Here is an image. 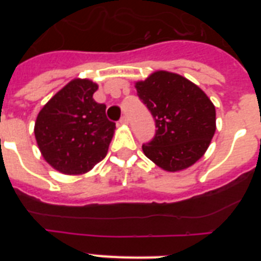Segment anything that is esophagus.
<instances>
[{
  "label": "esophagus",
  "mask_w": 261,
  "mask_h": 261,
  "mask_svg": "<svg viewBox=\"0 0 261 261\" xmlns=\"http://www.w3.org/2000/svg\"><path fill=\"white\" fill-rule=\"evenodd\" d=\"M129 123V120H128V117L126 116H123L121 117V119H120V124H123V125H126V124Z\"/></svg>",
  "instance_id": "1"
}]
</instances>
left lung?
<instances>
[{
  "label": "left lung",
  "instance_id": "1",
  "mask_svg": "<svg viewBox=\"0 0 261 261\" xmlns=\"http://www.w3.org/2000/svg\"><path fill=\"white\" fill-rule=\"evenodd\" d=\"M155 120V136L142 145L147 158L165 171H181L205 154L216 132V107L197 85L176 73L158 70L135 85Z\"/></svg>",
  "mask_w": 261,
  "mask_h": 261
}]
</instances>
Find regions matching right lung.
<instances>
[{
	"mask_svg": "<svg viewBox=\"0 0 261 261\" xmlns=\"http://www.w3.org/2000/svg\"><path fill=\"white\" fill-rule=\"evenodd\" d=\"M96 90L91 80H71L36 117L39 150L61 174H86L107 155L116 126L106 116V106L94 100Z\"/></svg>",
	"mask_w": 261,
	"mask_h": 261,
	"instance_id": "add662e5",
	"label": "right lung"
}]
</instances>
